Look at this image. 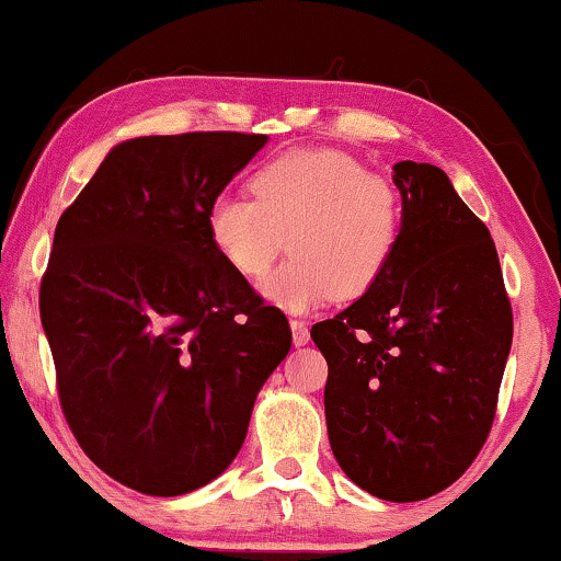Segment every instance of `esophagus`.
<instances>
[{
  "label": "esophagus",
  "mask_w": 561,
  "mask_h": 561,
  "mask_svg": "<svg viewBox=\"0 0 561 561\" xmlns=\"http://www.w3.org/2000/svg\"><path fill=\"white\" fill-rule=\"evenodd\" d=\"M290 332H294V344L296 347H304V344H309L311 334H309V324L301 319H290Z\"/></svg>",
  "instance_id": "obj_1"
}]
</instances>
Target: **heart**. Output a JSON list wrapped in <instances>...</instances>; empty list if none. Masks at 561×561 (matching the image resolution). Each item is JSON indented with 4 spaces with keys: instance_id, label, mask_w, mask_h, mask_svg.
Returning a JSON list of instances; mask_svg holds the SVG:
<instances>
[{
    "instance_id": "b5f03b06",
    "label": "heart",
    "mask_w": 561,
    "mask_h": 561,
    "mask_svg": "<svg viewBox=\"0 0 561 561\" xmlns=\"http://www.w3.org/2000/svg\"><path fill=\"white\" fill-rule=\"evenodd\" d=\"M250 198L221 194L206 211L217 255L244 278L263 275L283 242L294 257L260 283L288 313L332 296L357 298L388 271L403 229L401 196L380 173L334 150H301L260 168Z\"/></svg>"
}]
</instances>
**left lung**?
<instances>
[{
    "label": "left lung",
    "instance_id": "left-lung-1",
    "mask_svg": "<svg viewBox=\"0 0 561 561\" xmlns=\"http://www.w3.org/2000/svg\"><path fill=\"white\" fill-rule=\"evenodd\" d=\"M403 229L388 271L311 327L329 378V444L375 497L424 501L449 488L495 419L513 313L488 227L442 168L401 160Z\"/></svg>",
    "mask_w": 561,
    "mask_h": 561
}]
</instances>
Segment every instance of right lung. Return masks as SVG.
Returning a JSON list of instances; mask_svg holds the SVG:
<instances>
[{
	"label": "right lung",
	"mask_w": 561,
	"mask_h": 561,
	"mask_svg": "<svg viewBox=\"0 0 561 561\" xmlns=\"http://www.w3.org/2000/svg\"><path fill=\"white\" fill-rule=\"evenodd\" d=\"M267 135L125 140L58 219L41 321L66 421L91 462L145 495L232 465L290 350L286 313L217 255L206 211Z\"/></svg>",
	"instance_id": "obj_1"
}]
</instances>
